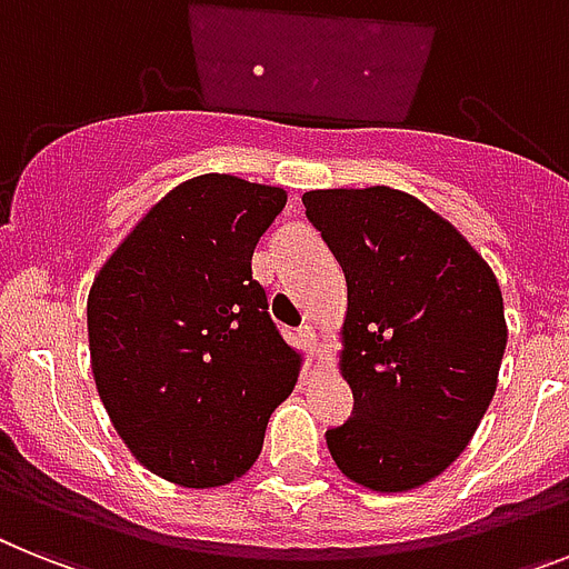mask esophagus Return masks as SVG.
<instances>
[{"mask_svg":"<svg viewBox=\"0 0 569 569\" xmlns=\"http://www.w3.org/2000/svg\"><path fill=\"white\" fill-rule=\"evenodd\" d=\"M299 342H302V346H305V351H311V355H317V351H319L317 328H313V326H302V328H299Z\"/></svg>","mask_w":569,"mask_h":569,"instance_id":"esophagus-1","label":"esophagus"}]
</instances>
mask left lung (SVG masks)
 Returning <instances> with one entry per match:
<instances>
[{
	"mask_svg": "<svg viewBox=\"0 0 569 569\" xmlns=\"http://www.w3.org/2000/svg\"><path fill=\"white\" fill-rule=\"evenodd\" d=\"M340 261L349 308L340 375L355 412L326 433L369 491H410L468 448L503 363V293L486 258L419 197L389 186L302 194Z\"/></svg>",
	"mask_w": 569,
	"mask_h": 569,
	"instance_id": "8db88e82",
	"label": "left lung"
}]
</instances>
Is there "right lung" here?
<instances>
[{
	"label": "right lung",
	"instance_id": "1",
	"mask_svg": "<svg viewBox=\"0 0 569 569\" xmlns=\"http://www.w3.org/2000/svg\"><path fill=\"white\" fill-rule=\"evenodd\" d=\"M288 194L232 173L168 191L98 270L87 299L92 378L116 433L157 477L227 486L261 453L293 392L290 349L252 279Z\"/></svg>",
	"mask_w": 569,
	"mask_h": 569
}]
</instances>
